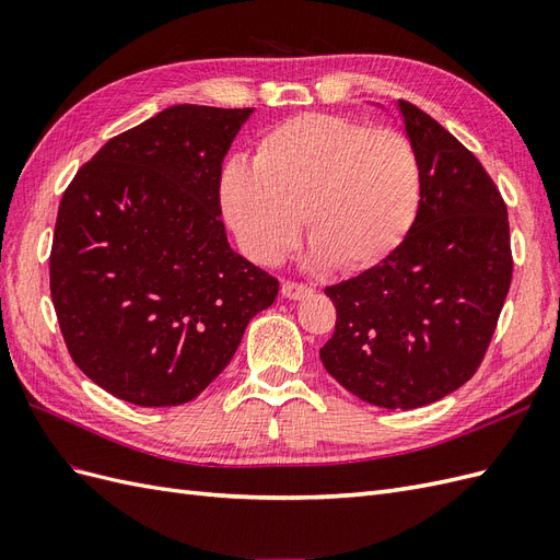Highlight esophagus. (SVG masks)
Here are the masks:
<instances>
[{
  "label": "esophagus",
  "instance_id": "obj_1",
  "mask_svg": "<svg viewBox=\"0 0 560 560\" xmlns=\"http://www.w3.org/2000/svg\"><path fill=\"white\" fill-rule=\"evenodd\" d=\"M311 294H313V290H311L308 284L294 282V280H284V282H282V296H284V299L299 301V299H306V296H311Z\"/></svg>",
  "mask_w": 560,
  "mask_h": 560
}]
</instances>
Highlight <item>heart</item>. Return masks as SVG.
Segmentation results:
<instances>
[{
    "mask_svg": "<svg viewBox=\"0 0 560 560\" xmlns=\"http://www.w3.org/2000/svg\"><path fill=\"white\" fill-rule=\"evenodd\" d=\"M222 202L252 261L278 264L301 222L317 257L336 270L374 268L411 233L422 202V163L397 128L341 114H299L266 130L254 167L233 161Z\"/></svg>",
    "mask_w": 560,
    "mask_h": 560,
    "instance_id": "obj_1",
    "label": "heart"
}]
</instances>
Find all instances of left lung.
Here are the masks:
<instances>
[{
    "label": "left lung",
    "mask_w": 560,
    "mask_h": 560,
    "mask_svg": "<svg viewBox=\"0 0 560 560\" xmlns=\"http://www.w3.org/2000/svg\"><path fill=\"white\" fill-rule=\"evenodd\" d=\"M422 163L411 233L378 266L329 284L336 327L319 360L348 393L418 409L483 362L512 284L506 206L481 161L430 114L399 100Z\"/></svg>",
    "instance_id": "left-lung-1"
}]
</instances>
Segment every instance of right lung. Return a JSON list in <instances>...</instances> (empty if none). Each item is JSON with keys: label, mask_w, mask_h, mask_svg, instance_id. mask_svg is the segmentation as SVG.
<instances>
[{"label": "right lung", "mask_w": 560, "mask_h": 560, "mask_svg": "<svg viewBox=\"0 0 560 560\" xmlns=\"http://www.w3.org/2000/svg\"><path fill=\"white\" fill-rule=\"evenodd\" d=\"M249 114L167 107L112 138L62 194L50 299L74 364L118 399H196L278 296L219 217L222 163Z\"/></svg>", "instance_id": "obj_1"}]
</instances>
